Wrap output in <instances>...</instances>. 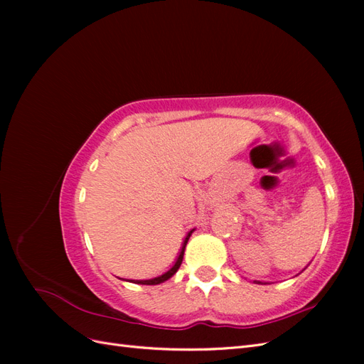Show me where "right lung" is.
<instances>
[{
  "mask_svg": "<svg viewBox=\"0 0 364 364\" xmlns=\"http://www.w3.org/2000/svg\"><path fill=\"white\" fill-rule=\"evenodd\" d=\"M194 230V229H193ZM193 230H190L188 232V235H186V238H185V241H183V245H182V249H181V253H179V257H178V259H176V262H174V266L168 270V272H165L164 274H161V277H158V278H153V279H146V281H132L134 284H144V285H156V284H161V282H164V281H167V279H170L173 274L179 270V267H181V264H182V259H183V252H185V246H186V243H188V240H190V237H191V234H193Z\"/></svg>",
  "mask_w": 364,
  "mask_h": 364,
  "instance_id": "1",
  "label": "right lung"
}]
</instances>
